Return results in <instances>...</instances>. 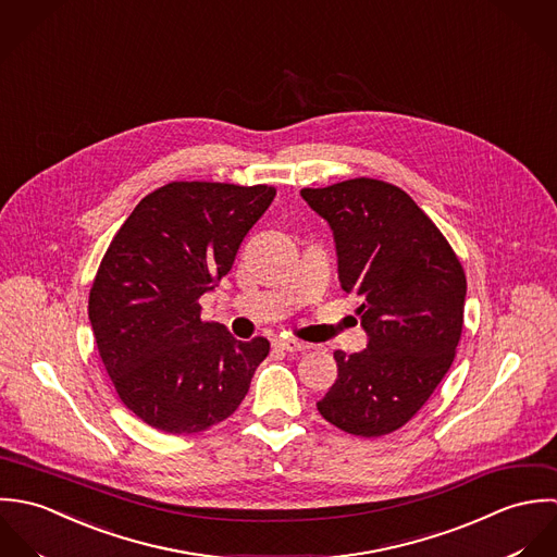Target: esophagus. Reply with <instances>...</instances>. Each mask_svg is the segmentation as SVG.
Returning a JSON list of instances; mask_svg holds the SVG:
<instances>
[{
  "label": "esophagus",
  "mask_w": 557,
  "mask_h": 557,
  "mask_svg": "<svg viewBox=\"0 0 557 557\" xmlns=\"http://www.w3.org/2000/svg\"><path fill=\"white\" fill-rule=\"evenodd\" d=\"M275 346L282 348V350H288V352H301V350L310 348V344L299 342L295 337H280V339H275Z\"/></svg>",
  "instance_id": "esophagus-1"
}]
</instances>
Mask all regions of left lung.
Here are the masks:
<instances>
[{"mask_svg": "<svg viewBox=\"0 0 557 557\" xmlns=\"http://www.w3.org/2000/svg\"><path fill=\"white\" fill-rule=\"evenodd\" d=\"M301 198L334 232L339 286L357 297L368 334L363 350H335L337 379L317 407L344 433H394L454 361L465 271L440 227L389 183L352 178Z\"/></svg>", "mask_w": 557, "mask_h": 557, "instance_id": "obj_1", "label": "left lung"}]
</instances>
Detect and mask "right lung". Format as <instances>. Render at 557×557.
Segmentation results:
<instances>
[{"label": "right lung", "instance_id": "right-lung-1", "mask_svg": "<svg viewBox=\"0 0 557 557\" xmlns=\"http://www.w3.org/2000/svg\"><path fill=\"white\" fill-rule=\"evenodd\" d=\"M275 189L170 183L148 194L113 236L90 288L99 355L128 411L148 426L191 435L230 418L269 355L205 323L198 299L234 264Z\"/></svg>", "mask_w": 557, "mask_h": 557}]
</instances>
